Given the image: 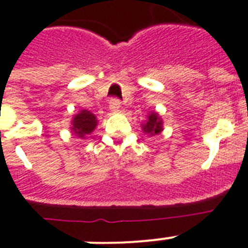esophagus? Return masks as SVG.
Listing matches in <instances>:
<instances>
[{
  "mask_svg": "<svg viewBox=\"0 0 248 248\" xmlns=\"http://www.w3.org/2000/svg\"><path fill=\"white\" fill-rule=\"evenodd\" d=\"M109 109L112 112H118L121 109V102L118 99H112L109 102Z\"/></svg>",
  "mask_w": 248,
  "mask_h": 248,
  "instance_id": "esophagus-1",
  "label": "esophagus"
}]
</instances>
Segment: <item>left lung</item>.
<instances>
[{"instance_id":"left-lung-1","label":"left lung","mask_w":248,"mask_h":248,"mask_svg":"<svg viewBox=\"0 0 248 248\" xmlns=\"http://www.w3.org/2000/svg\"><path fill=\"white\" fill-rule=\"evenodd\" d=\"M142 132L146 134L148 136H155L162 132L164 128H163V120L160 117V114L158 112H149V114L146 116V120L145 122L141 124Z\"/></svg>"}]
</instances>
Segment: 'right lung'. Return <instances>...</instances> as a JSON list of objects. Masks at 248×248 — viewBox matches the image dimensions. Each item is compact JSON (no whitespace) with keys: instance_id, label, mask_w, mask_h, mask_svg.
<instances>
[{"instance_id":"right-lung-1","label":"right lung","mask_w":248,"mask_h":248,"mask_svg":"<svg viewBox=\"0 0 248 248\" xmlns=\"http://www.w3.org/2000/svg\"><path fill=\"white\" fill-rule=\"evenodd\" d=\"M98 126V120L96 116L90 112V110L81 109L78 113L74 116L71 120V132L76 135L80 139H86L88 135H90Z\"/></svg>"}]
</instances>
